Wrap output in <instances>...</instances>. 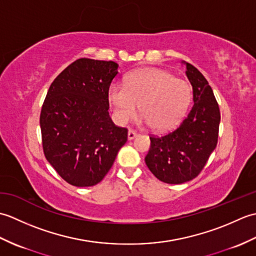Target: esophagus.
Listing matches in <instances>:
<instances>
[{"instance_id":"esophagus-1","label":"esophagus","mask_w":256,"mask_h":256,"mask_svg":"<svg viewBox=\"0 0 256 256\" xmlns=\"http://www.w3.org/2000/svg\"><path fill=\"white\" fill-rule=\"evenodd\" d=\"M138 136V133L135 132V131H133V130H128V138L131 140H133V138H135Z\"/></svg>"}]
</instances>
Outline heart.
Here are the masks:
<instances>
[{
    "instance_id": "obj_1",
    "label": "heart",
    "mask_w": 256,
    "mask_h": 256,
    "mask_svg": "<svg viewBox=\"0 0 256 256\" xmlns=\"http://www.w3.org/2000/svg\"><path fill=\"white\" fill-rule=\"evenodd\" d=\"M113 118L126 123L142 111L138 124L153 125L156 131L175 128L192 101V86L172 74L157 68H143L128 76L125 84L114 82L108 91Z\"/></svg>"
}]
</instances>
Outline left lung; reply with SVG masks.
I'll use <instances>...</instances> for the list:
<instances>
[{"instance_id":"obj_1","label":"left lung","mask_w":256,"mask_h":256,"mask_svg":"<svg viewBox=\"0 0 256 256\" xmlns=\"http://www.w3.org/2000/svg\"><path fill=\"white\" fill-rule=\"evenodd\" d=\"M194 106L180 125L164 136H152L145 162L153 175L166 184H184L202 170L218 143L220 110L214 91L199 70L188 62Z\"/></svg>"}]
</instances>
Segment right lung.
I'll list each match as a JSON object with an SVG mask.
<instances>
[{
    "mask_svg": "<svg viewBox=\"0 0 256 256\" xmlns=\"http://www.w3.org/2000/svg\"><path fill=\"white\" fill-rule=\"evenodd\" d=\"M118 68L114 62L78 59L47 92L40 118L42 148L72 186L100 182L128 140V130L116 126L108 111V91Z\"/></svg>",
    "mask_w": 256,
    "mask_h": 256,
    "instance_id": "right-lung-1",
    "label": "right lung"
}]
</instances>
